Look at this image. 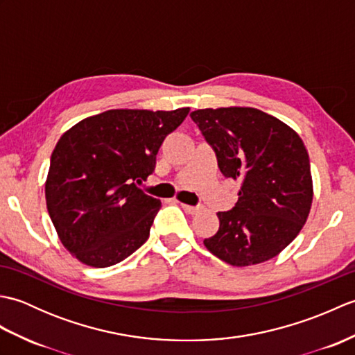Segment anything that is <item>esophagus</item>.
Instances as JSON below:
<instances>
[{"mask_svg":"<svg viewBox=\"0 0 355 355\" xmlns=\"http://www.w3.org/2000/svg\"><path fill=\"white\" fill-rule=\"evenodd\" d=\"M182 207L186 210L187 214H191V215H197L201 210L200 206H189V205H184V202H182Z\"/></svg>","mask_w":355,"mask_h":355,"instance_id":"34e87169","label":"esophagus"}]
</instances>
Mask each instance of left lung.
<instances>
[{"label":"left lung","instance_id":"left-lung-1","mask_svg":"<svg viewBox=\"0 0 355 355\" xmlns=\"http://www.w3.org/2000/svg\"><path fill=\"white\" fill-rule=\"evenodd\" d=\"M214 148L224 177L239 180L236 206L218 212L220 229L205 239L216 258L248 267L275 258L299 235L313 202L310 158L299 134L248 107L191 112Z\"/></svg>","mask_w":355,"mask_h":355}]
</instances>
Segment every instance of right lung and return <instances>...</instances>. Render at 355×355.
<instances>
[{
    "label": "right lung",
    "mask_w": 355,
    "mask_h": 355,
    "mask_svg": "<svg viewBox=\"0 0 355 355\" xmlns=\"http://www.w3.org/2000/svg\"><path fill=\"white\" fill-rule=\"evenodd\" d=\"M187 114L189 108L108 110L62 134L51 154L45 201L71 256L103 268L145 244L162 202L135 182L154 172L164 137Z\"/></svg>",
    "instance_id": "1"
}]
</instances>
